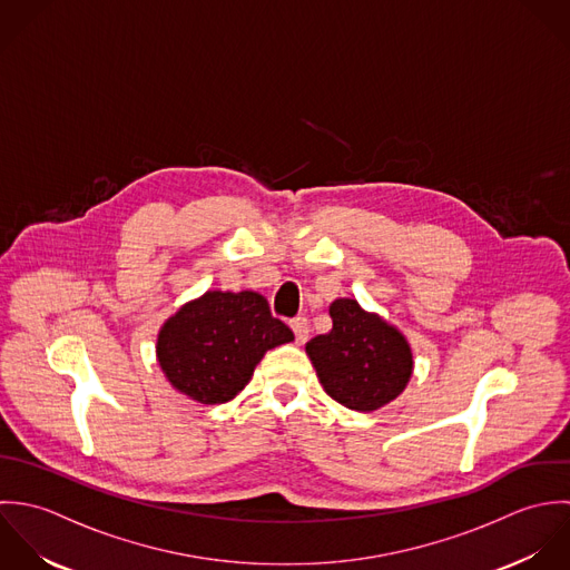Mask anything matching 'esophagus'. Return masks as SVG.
<instances>
[{
	"mask_svg": "<svg viewBox=\"0 0 570 570\" xmlns=\"http://www.w3.org/2000/svg\"><path fill=\"white\" fill-rule=\"evenodd\" d=\"M291 328H293V333H295V342H308L311 326H308V320H306V317H295V320H291Z\"/></svg>",
	"mask_w": 570,
	"mask_h": 570,
	"instance_id": "34e87169",
	"label": "esophagus"
}]
</instances>
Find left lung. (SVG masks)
Here are the masks:
<instances>
[{
    "label": "left lung",
    "instance_id": "obj_1",
    "mask_svg": "<svg viewBox=\"0 0 570 570\" xmlns=\"http://www.w3.org/2000/svg\"><path fill=\"white\" fill-rule=\"evenodd\" d=\"M333 331L306 343L328 396L347 410L372 412L394 401L414 367L407 340L356 299L331 304Z\"/></svg>",
    "mask_w": 570,
    "mask_h": 570
}]
</instances>
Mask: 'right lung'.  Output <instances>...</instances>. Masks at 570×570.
I'll return each instance as SVG.
<instances>
[{
  "label": "right lung",
  "mask_w": 570,
  "mask_h": 570,
  "mask_svg": "<svg viewBox=\"0 0 570 570\" xmlns=\"http://www.w3.org/2000/svg\"><path fill=\"white\" fill-rule=\"evenodd\" d=\"M293 340L259 293L207 291L165 322L156 354L178 392L216 405L244 390L266 350Z\"/></svg>",
  "instance_id": "right-lung-1"
}]
</instances>
